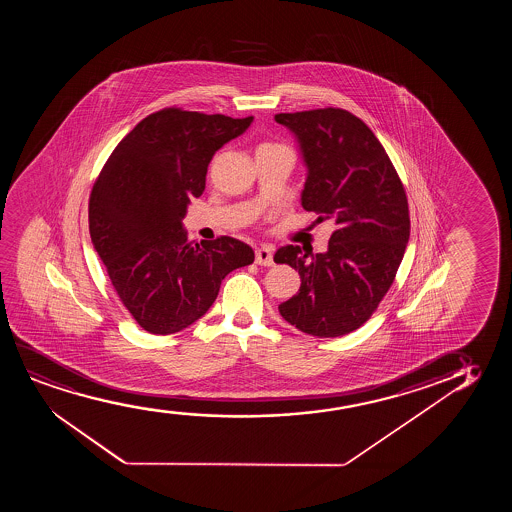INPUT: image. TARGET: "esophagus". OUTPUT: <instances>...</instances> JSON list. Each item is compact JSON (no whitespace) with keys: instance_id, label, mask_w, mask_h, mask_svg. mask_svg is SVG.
I'll use <instances>...</instances> for the list:
<instances>
[{"instance_id":"obj_1","label":"esophagus","mask_w":512,"mask_h":512,"mask_svg":"<svg viewBox=\"0 0 512 512\" xmlns=\"http://www.w3.org/2000/svg\"><path fill=\"white\" fill-rule=\"evenodd\" d=\"M273 253V246L262 245L255 250V262H257L259 266H273Z\"/></svg>"}]
</instances>
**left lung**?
Returning <instances> with one entry per match:
<instances>
[{"label": "left lung", "mask_w": 512, "mask_h": 512, "mask_svg": "<svg viewBox=\"0 0 512 512\" xmlns=\"http://www.w3.org/2000/svg\"><path fill=\"white\" fill-rule=\"evenodd\" d=\"M274 120L299 141L308 166L301 203L322 222L332 218L329 250L281 246L276 264L299 271L301 288L281 302V316L316 337L362 327L392 287L407 241L404 185L371 129L341 108L278 113Z\"/></svg>", "instance_id": "8db88e82"}]
</instances>
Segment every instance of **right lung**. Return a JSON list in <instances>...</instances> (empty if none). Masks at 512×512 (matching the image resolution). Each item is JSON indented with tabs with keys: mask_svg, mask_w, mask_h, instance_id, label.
<instances>
[{
	"mask_svg": "<svg viewBox=\"0 0 512 512\" xmlns=\"http://www.w3.org/2000/svg\"><path fill=\"white\" fill-rule=\"evenodd\" d=\"M252 120L159 110L120 141L92 187V245L120 301L150 334L187 329L211 308L225 276L255 259L239 239L199 245L182 227L213 155Z\"/></svg>",
	"mask_w": 512,
	"mask_h": 512,
	"instance_id": "right-lung-1",
	"label": "right lung"
}]
</instances>
